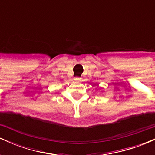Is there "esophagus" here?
I'll return each instance as SVG.
<instances>
[{
  "label": "esophagus",
  "instance_id": "esophagus-1",
  "mask_svg": "<svg viewBox=\"0 0 155 155\" xmlns=\"http://www.w3.org/2000/svg\"><path fill=\"white\" fill-rule=\"evenodd\" d=\"M81 78H79V77H76V78H74V80H76V81H81Z\"/></svg>",
  "mask_w": 155,
  "mask_h": 155
}]
</instances>
